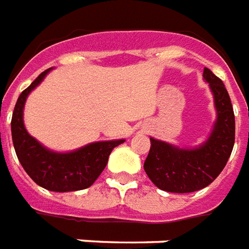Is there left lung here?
<instances>
[{
    "label": "left lung",
    "mask_w": 249,
    "mask_h": 249,
    "mask_svg": "<svg viewBox=\"0 0 249 249\" xmlns=\"http://www.w3.org/2000/svg\"><path fill=\"white\" fill-rule=\"evenodd\" d=\"M203 78L210 84L216 108V123L209 140L195 149H179L150 139L143 169L150 181L169 193H193L204 189L222 173L235 143V115L227 89L209 68Z\"/></svg>",
    "instance_id": "left-lung-1"
}]
</instances>
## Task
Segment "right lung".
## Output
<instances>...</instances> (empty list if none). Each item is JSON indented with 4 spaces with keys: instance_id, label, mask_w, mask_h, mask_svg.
<instances>
[{
    "instance_id": "obj_1",
    "label": "right lung",
    "mask_w": 249,
    "mask_h": 249,
    "mask_svg": "<svg viewBox=\"0 0 249 249\" xmlns=\"http://www.w3.org/2000/svg\"><path fill=\"white\" fill-rule=\"evenodd\" d=\"M46 70L22 91L17 100L12 117V139L17 157L29 177L46 190L66 193L87 189L104 170L110 152L125 140L89 143L71 153H55L43 148L27 133L23 125V106L27 95L39 84Z\"/></svg>"
}]
</instances>
